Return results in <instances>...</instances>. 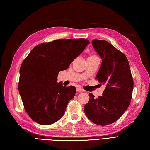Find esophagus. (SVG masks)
I'll return each instance as SVG.
<instances>
[{
    "label": "esophagus",
    "instance_id": "esophagus-1",
    "mask_svg": "<svg viewBox=\"0 0 150 150\" xmlns=\"http://www.w3.org/2000/svg\"><path fill=\"white\" fill-rule=\"evenodd\" d=\"M77 91L79 92H83L84 90L81 88H77Z\"/></svg>",
    "mask_w": 150,
    "mask_h": 150
}]
</instances>
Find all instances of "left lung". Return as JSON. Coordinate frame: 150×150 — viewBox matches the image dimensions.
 I'll return each instance as SVG.
<instances>
[{
	"mask_svg": "<svg viewBox=\"0 0 150 150\" xmlns=\"http://www.w3.org/2000/svg\"><path fill=\"white\" fill-rule=\"evenodd\" d=\"M92 43L102 58L96 79L106 88L98 99L89 93V101L84 110L93 123L107 125L118 120L129 106L133 79L129 63L123 52L105 40H93Z\"/></svg>",
	"mask_w": 150,
	"mask_h": 150,
	"instance_id": "1",
	"label": "left lung"
}]
</instances>
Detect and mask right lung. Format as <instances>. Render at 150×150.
<instances>
[{
	"label": "right lung",
	"mask_w": 150,
	"mask_h": 150,
	"mask_svg": "<svg viewBox=\"0 0 150 150\" xmlns=\"http://www.w3.org/2000/svg\"><path fill=\"white\" fill-rule=\"evenodd\" d=\"M90 43L81 39L55 40L36 45L23 61L19 92L25 110L32 120L50 125L60 120L73 98L76 88L57 83L58 73L68 68Z\"/></svg>",
	"instance_id": "obj_1"
}]
</instances>
